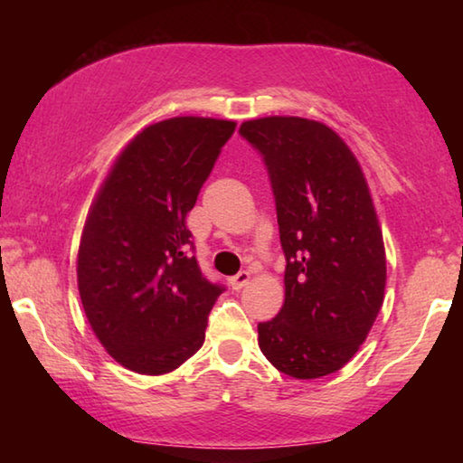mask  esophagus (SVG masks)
Returning <instances> with one entry per match:
<instances>
[{
  "instance_id": "34e87169",
  "label": "esophagus",
  "mask_w": 463,
  "mask_h": 463,
  "mask_svg": "<svg viewBox=\"0 0 463 463\" xmlns=\"http://www.w3.org/2000/svg\"><path fill=\"white\" fill-rule=\"evenodd\" d=\"M249 279H250L249 271H239L237 276L231 278V286H232V289H241L249 284Z\"/></svg>"
}]
</instances>
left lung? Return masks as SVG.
<instances>
[{"label":"left lung","instance_id":"obj_1","mask_svg":"<svg viewBox=\"0 0 463 463\" xmlns=\"http://www.w3.org/2000/svg\"><path fill=\"white\" fill-rule=\"evenodd\" d=\"M263 155L286 255L284 307L257 325L269 364L296 380L357 354L383 304L386 250L357 156L326 124L265 116L241 124Z\"/></svg>","mask_w":463,"mask_h":463}]
</instances>
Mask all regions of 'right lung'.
<instances>
[{"label":"right lung","mask_w":463,"mask_h":463,"mask_svg":"<svg viewBox=\"0 0 463 463\" xmlns=\"http://www.w3.org/2000/svg\"><path fill=\"white\" fill-rule=\"evenodd\" d=\"M237 122L177 116L138 132L90 206L77 286L91 331L130 372L177 370L202 347L222 286L187 253L185 216Z\"/></svg>","instance_id":"right-lung-1"}]
</instances>
